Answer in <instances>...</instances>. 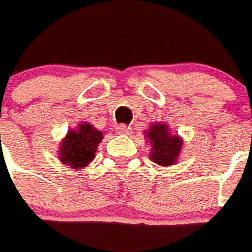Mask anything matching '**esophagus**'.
<instances>
[{"mask_svg":"<svg viewBox=\"0 0 252 252\" xmlns=\"http://www.w3.org/2000/svg\"><path fill=\"white\" fill-rule=\"evenodd\" d=\"M116 131H117L119 135H129V133H131V128L124 126V124H121V126H119L116 128Z\"/></svg>","mask_w":252,"mask_h":252,"instance_id":"1","label":"esophagus"}]
</instances>
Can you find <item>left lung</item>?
Segmentation results:
<instances>
[{"label":"left lung","instance_id":"left-lung-1","mask_svg":"<svg viewBox=\"0 0 252 252\" xmlns=\"http://www.w3.org/2000/svg\"><path fill=\"white\" fill-rule=\"evenodd\" d=\"M150 128L143 132L150 143V159L159 166H170L179 161L184 140L180 135L172 133L168 124L151 123Z\"/></svg>","mask_w":252,"mask_h":252}]
</instances>
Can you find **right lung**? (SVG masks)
<instances>
[{"label": "right lung", "instance_id": "right-lung-1", "mask_svg": "<svg viewBox=\"0 0 252 252\" xmlns=\"http://www.w3.org/2000/svg\"><path fill=\"white\" fill-rule=\"evenodd\" d=\"M103 133L90 123H80L76 128L68 129L60 142L59 159L72 169H83L95 158L98 144Z\"/></svg>", "mask_w": 252, "mask_h": 252}]
</instances>
